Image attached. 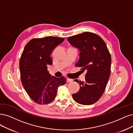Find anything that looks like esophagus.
Segmentation results:
<instances>
[{
    "instance_id": "34e87169",
    "label": "esophagus",
    "mask_w": 133,
    "mask_h": 133,
    "mask_svg": "<svg viewBox=\"0 0 133 133\" xmlns=\"http://www.w3.org/2000/svg\"><path fill=\"white\" fill-rule=\"evenodd\" d=\"M73 80L71 79H70V78H67V82L68 83H70V82H72Z\"/></svg>"
}]
</instances>
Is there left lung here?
<instances>
[{
	"label": "left lung",
	"instance_id": "obj_1",
	"mask_svg": "<svg viewBox=\"0 0 133 133\" xmlns=\"http://www.w3.org/2000/svg\"><path fill=\"white\" fill-rule=\"evenodd\" d=\"M67 40L81 51L76 66L87 71L84 82L75 80L80 88L72 97L78 104L92 105L99 100L109 81L111 65L110 52L104 40L93 33L84 32L68 37Z\"/></svg>",
	"mask_w": 133,
	"mask_h": 133
}]
</instances>
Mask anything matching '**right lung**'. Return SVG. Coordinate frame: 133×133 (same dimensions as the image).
Listing matches in <instances>:
<instances>
[{
  "label": "right lung",
  "instance_id": "add662e5",
  "mask_svg": "<svg viewBox=\"0 0 133 133\" xmlns=\"http://www.w3.org/2000/svg\"><path fill=\"white\" fill-rule=\"evenodd\" d=\"M65 38L46 37L32 39L26 44L19 60L21 80L24 89L37 104L45 105L55 99L59 86L66 82L65 77L51 76L48 65L52 64V50Z\"/></svg>",
  "mask_w": 133,
  "mask_h": 133
}]
</instances>
